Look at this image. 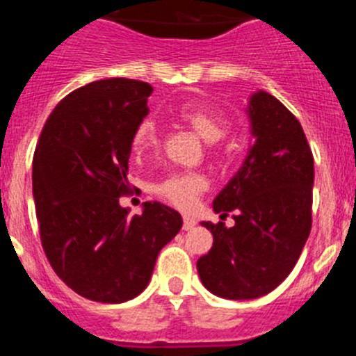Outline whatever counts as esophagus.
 Instances as JSON below:
<instances>
[{
    "instance_id": "obj_1",
    "label": "esophagus",
    "mask_w": 356,
    "mask_h": 356,
    "mask_svg": "<svg viewBox=\"0 0 356 356\" xmlns=\"http://www.w3.org/2000/svg\"><path fill=\"white\" fill-rule=\"evenodd\" d=\"M194 226H196V221H194L193 217L184 216V229H185V232H188V229H193Z\"/></svg>"
}]
</instances>
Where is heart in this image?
Segmentation results:
<instances>
[{
    "instance_id": "b5f03b06",
    "label": "heart",
    "mask_w": 356,
    "mask_h": 356,
    "mask_svg": "<svg viewBox=\"0 0 356 356\" xmlns=\"http://www.w3.org/2000/svg\"><path fill=\"white\" fill-rule=\"evenodd\" d=\"M178 119L197 134L205 143H217L228 134V119L212 108L201 105H184L178 108ZM159 146V130L151 119H144L131 135V151L135 156H144ZM209 180L203 172H171L163 180L153 184L151 191L178 209L194 205Z\"/></svg>"
}]
</instances>
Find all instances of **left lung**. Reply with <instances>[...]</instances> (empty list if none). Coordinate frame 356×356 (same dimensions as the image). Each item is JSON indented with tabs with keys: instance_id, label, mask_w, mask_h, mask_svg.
Returning <instances> with one entry per match:
<instances>
[{
	"instance_id": "1",
	"label": "left lung",
	"mask_w": 356,
	"mask_h": 356,
	"mask_svg": "<svg viewBox=\"0 0 356 356\" xmlns=\"http://www.w3.org/2000/svg\"><path fill=\"white\" fill-rule=\"evenodd\" d=\"M253 144L237 175L213 200L235 225L203 222L213 244L197 260L212 294L254 300L275 291L294 269L312 228L314 156L300 121L266 90L248 103Z\"/></svg>"
}]
</instances>
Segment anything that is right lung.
<instances>
[{"mask_svg": "<svg viewBox=\"0 0 356 356\" xmlns=\"http://www.w3.org/2000/svg\"><path fill=\"white\" fill-rule=\"evenodd\" d=\"M153 87L110 78L72 90L53 108L33 155L40 242L69 289L99 303H124L149 284L160 250L181 216L159 201L128 217L131 135L146 118Z\"/></svg>", "mask_w": 356, "mask_h": 356, "instance_id": "right-lung-1", "label": "right lung"}]
</instances>
